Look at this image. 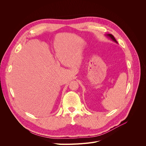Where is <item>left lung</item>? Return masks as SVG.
<instances>
[{
	"label": "left lung",
	"mask_w": 146,
	"mask_h": 146,
	"mask_svg": "<svg viewBox=\"0 0 146 146\" xmlns=\"http://www.w3.org/2000/svg\"><path fill=\"white\" fill-rule=\"evenodd\" d=\"M105 36H107L108 38H109L110 39H111V40L113 41H114V42H115L116 43H117V41L116 40V39L114 38V37L113 36V35H112L111 34H107V35H105ZM118 44V43H117Z\"/></svg>",
	"instance_id": "obj_1"
}]
</instances>
